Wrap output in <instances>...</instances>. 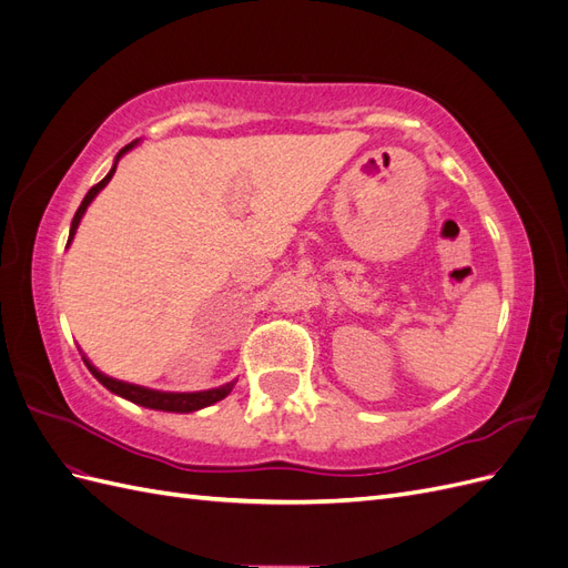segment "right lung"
<instances>
[{"label": "right lung", "instance_id": "1", "mask_svg": "<svg viewBox=\"0 0 568 568\" xmlns=\"http://www.w3.org/2000/svg\"><path fill=\"white\" fill-rule=\"evenodd\" d=\"M136 144H140V140L120 149L115 161H113V165H111V170H109V175H106L104 180H101L99 184H94V186L90 189V192H88V196L82 199L80 209H78V213H75V217H73V222H71V234H68L65 248L73 244V236H75V232H78V225H80V220H82L84 211H88V205L97 199V194L101 192V189H104V186L111 182V178H113V173H115V168H118V161L123 159L128 151H132ZM82 359H84V365H88V369L92 372L94 379H97L101 386H106L111 393L120 395V398H125V400H130V403H134V405L149 407V409L180 412V415H186V412L203 409V407H209V405H213V403H217V400H222V398H227L230 390H232L234 384H236V382H230V384H222V386H217V388L194 390V393H170V390H156V388L140 386V384H128V382L113 379V376H109V374H104V372H99V369L90 363V357L84 355V353H82Z\"/></svg>", "mask_w": 568, "mask_h": 568}]
</instances>
